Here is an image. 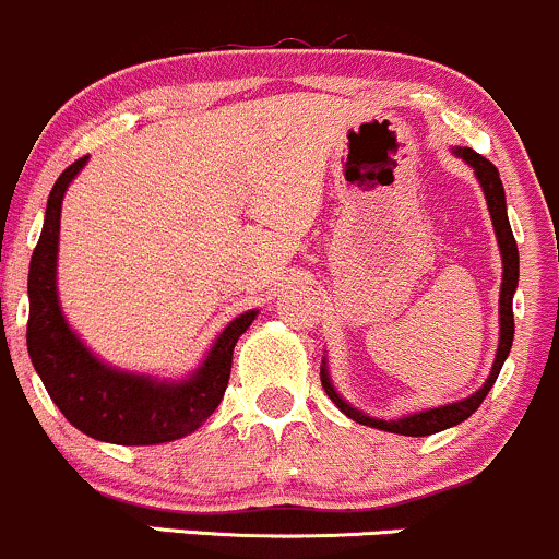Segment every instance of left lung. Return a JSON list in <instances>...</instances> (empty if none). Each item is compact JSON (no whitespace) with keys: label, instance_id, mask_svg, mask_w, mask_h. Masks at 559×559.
Returning a JSON list of instances; mask_svg holds the SVG:
<instances>
[{"label":"left lung","instance_id":"left-lung-1","mask_svg":"<svg viewBox=\"0 0 559 559\" xmlns=\"http://www.w3.org/2000/svg\"><path fill=\"white\" fill-rule=\"evenodd\" d=\"M451 153L456 158H462L469 168L475 171V179L480 181V190L486 195V205L488 213H491V224L493 231H497V242H499V253H501V293H499V348H497V359H493L491 374H488L483 388L473 393V396L454 401V404L447 406H436V409H423L415 412V415H406L399 419H378L364 415L361 409L350 406L341 393L335 391L328 369V359H322V367H319V378H322V388L324 393L332 399V404L343 412V415L354 419V423L367 425V428H378L385 432H399V436H432V432H441L447 428H454V425L465 423L469 415H475V409L483 404V399L488 396V391L497 382L501 364H504L507 356H510L512 348V337H515V319H512V298H515L518 290V277H520V255H518V242L515 235H512L510 218H507V198H504V185H501L497 166L491 160H486L483 155L475 153L469 147H454Z\"/></svg>","mask_w":559,"mask_h":559}]
</instances>
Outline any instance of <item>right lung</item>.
I'll return each instance as SVG.
<instances>
[{"label":"right lung","instance_id":"1","mask_svg":"<svg viewBox=\"0 0 559 559\" xmlns=\"http://www.w3.org/2000/svg\"><path fill=\"white\" fill-rule=\"evenodd\" d=\"M86 158L66 168L55 181L44 213L41 237L28 269V356L73 428L118 447H155L190 436L222 404L231 372V350L255 319V309L235 317L213 341L205 359L181 380L129 372L94 356L73 332L58 298L60 211L68 185Z\"/></svg>","mask_w":559,"mask_h":559}]
</instances>
